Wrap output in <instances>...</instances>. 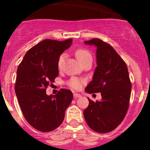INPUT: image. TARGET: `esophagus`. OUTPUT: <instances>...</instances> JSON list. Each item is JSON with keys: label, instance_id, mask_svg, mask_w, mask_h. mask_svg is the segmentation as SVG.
Listing matches in <instances>:
<instances>
[{"label": "esophagus", "instance_id": "obj_1", "mask_svg": "<svg viewBox=\"0 0 150 150\" xmlns=\"http://www.w3.org/2000/svg\"><path fill=\"white\" fill-rule=\"evenodd\" d=\"M74 98H80V97H81V95H79V94H77V93H74Z\"/></svg>", "mask_w": 150, "mask_h": 150}]
</instances>
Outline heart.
I'll return each mask as SVG.
<instances>
[{"label":"heart","instance_id":"obj_1","mask_svg":"<svg viewBox=\"0 0 150 150\" xmlns=\"http://www.w3.org/2000/svg\"><path fill=\"white\" fill-rule=\"evenodd\" d=\"M75 55H76V59H78L80 63L83 64L85 62H86L87 61L92 60V56H91V53L87 50H85V49H78L75 52ZM65 54H62V55L59 56V60H58V67L59 69H62V66H63L64 62V59H65ZM83 81L81 79H78L76 77H73L71 78L70 80L68 81V85L73 89L78 90L82 87V85H83Z\"/></svg>","mask_w":150,"mask_h":150}]
</instances>
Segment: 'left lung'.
Wrapping results in <instances>:
<instances>
[{
	"mask_svg": "<svg viewBox=\"0 0 150 150\" xmlns=\"http://www.w3.org/2000/svg\"><path fill=\"white\" fill-rule=\"evenodd\" d=\"M85 43L97 48V67L85 91L100 92L101 100L95 102L88 98L89 104L83 114L93 131L107 133L120 125L129 107L132 83L128 67L112 46L101 40L93 38Z\"/></svg>",
	"mask_w": 150,
	"mask_h": 150,
	"instance_id": "left-lung-1",
	"label": "left lung"
}]
</instances>
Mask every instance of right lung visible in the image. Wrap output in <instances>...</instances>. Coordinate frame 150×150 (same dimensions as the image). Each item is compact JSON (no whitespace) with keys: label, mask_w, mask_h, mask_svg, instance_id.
I'll return each mask as SVG.
<instances>
[{"label":"right lung","mask_w":150,"mask_h":150,"mask_svg":"<svg viewBox=\"0 0 150 150\" xmlns=\"http://www.w3.org/2000/svg\"><path fill=\"white\" fill-rule=\"evenodd\" d=\"M72 39H46L26 52L16 73L15 91L28 122L40 132H52L62 123L73 93L61 88L55 95H47L46 88L59 76L58 60L68 49Z\"/></svg>","instance_id":"1"}]
</instances>
